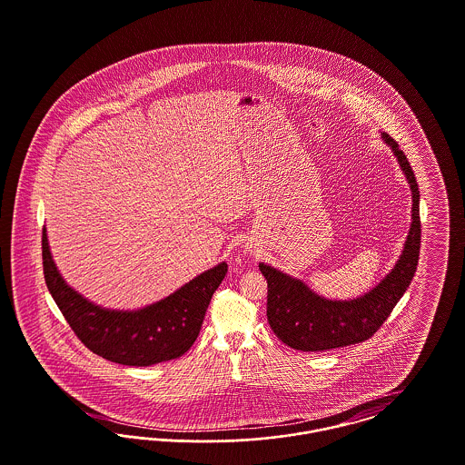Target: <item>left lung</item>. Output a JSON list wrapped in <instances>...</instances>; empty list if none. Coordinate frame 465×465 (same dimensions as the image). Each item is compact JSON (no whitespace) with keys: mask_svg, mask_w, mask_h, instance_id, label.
<instances>
[{"mask_svg":"<svg viewBox=\"0 0 465 465\" xmlns=\"http://www.w3.org/2000/svg\"><path fill=\"white\" fill-rule=\"evenodd\" d=\"M391 146L411 188V224L398 263L370 292L354 300H326L288 273L260 263L268 284L266 317L272 331L291 349L303 352L331 351L371 338L387 321L411 284L420 254V192L411 165L398 143L387 133Z\"/></svg>","mask_w":465,"mask_h":465,"instance_id":"obj_1","label":"left lung"}]
</instances>
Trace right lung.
<instances>
[{
  "instance_id": "1",
  "label": "right lung",
  "mask_w": 465,
  "mask_h": 465,
  "mask_svg": "<svg viewBox=\"0 0 465 465\" xmlns=\"http://www.w3.org/2000/svg\"><path fill=\"white\" fill-rule=\"evenodd\" d=\"M42 251L46 288L71 330L94 354L124 366H152L188 352L228 272L223 262L144 309H103L67 286L52 260L45 228Z\"/></svg>"
}]
</instances>
